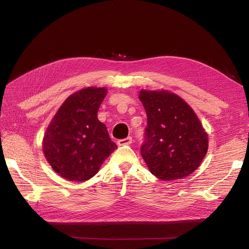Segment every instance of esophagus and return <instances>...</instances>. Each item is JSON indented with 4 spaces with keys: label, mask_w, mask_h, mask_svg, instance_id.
I'll use <instances>...</instances> for the list:
<instances>
[{
    "label": "esophagus",
    "mask_w": 249,
    "mask_h": 249,
    "mask_svg": "<svg viewBox=\"0 0 249 249\" xmlns=\"http://www.w3.org/2000/svg\"><path fill=\"white\" fill-rule=\"evenodd\" d=\"M133 142V139H132V137H126V138H124V139H120V140H118L117 141V144L118 145H129V144H131V143Z\"/></svg>",
    "instance_id": "34e87169"
}]
</instances>
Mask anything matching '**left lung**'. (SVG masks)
<instances>
[{
    "mask_svg": "<svg viewBox=\"0 0 249 249\" xmlns=\"http://www.w3.org/2000/svg\"><path fill=\"white\" fill-rule=\"evenodd\" d=\"M139 100L147 116L140 150L149 171L163 180L191 175L208 150V135L196 114L167 90H141Z\"/></svg>",
    "mask_w": 249,
    "mask_h": 249,
    "instance_id": "8db88e82",
    "label": "left lung"
}]
</instances>
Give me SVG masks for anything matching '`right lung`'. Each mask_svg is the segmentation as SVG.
Returning <instances> with one entry per match:
<instances>
[{"instance_id":"right-lung-1","label":"right lung","mask_w":249,"mask_h":249,"mask_svg":"<svg viewBox=\"0 0 249 249\" xmlns=\"http://www.w3.org/2000/svg\"><path fill=\"white\" fill-rule=\"evenodd\" d=\"M106 88L88 87L67 97L44 133V157L57 173L83 182L95 176L116 144L97 119Z\"/></svg>"}]
</instances>
